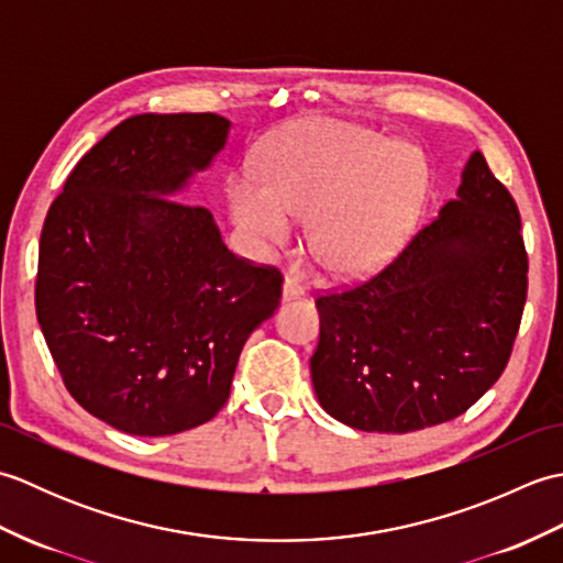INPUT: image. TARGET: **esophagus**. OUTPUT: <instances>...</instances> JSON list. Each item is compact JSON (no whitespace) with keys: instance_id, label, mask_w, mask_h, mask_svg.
<instances>
[{"instance_id":"esophagus-1","label":"esophagus","mask_w":563,"mask_h":563,"mask_svg":"<svg viewBox=\"0 0 563 563\" xmlns=\"http://www.w3.org/2000/svg\"><path fill=\"white\" fill-rule=\"evenodd\" d=\"M302 292H305V290L300 288V285H297V280H292V278H285L283 288H280V300H283V302L297 300V297H300Z\"/></svg>"}]
</instances>
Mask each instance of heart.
<instances>
[{"label":"heart","instance_id":"heart-1","mask_svg":"<svg viewBox=\"0 0 563 563\" xmlns=\"http://www.w3.org/2000/svg\"><path fill=\"white\" fill-rule=\"evenodd\" d=\"M428 194L423 154L363 128L307 123L261 162V184L232 178L230 214L254 256L288 244L307 218V244L336 278H367L397 256Z\"/></svg>","mask_w":563,"mask_h":563}]
</instances>
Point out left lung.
Wrapping results in <instances>:
<instances>
[{
  "label": "left lung",
  "instance_id": "obj_1",
  "mask_svg": "<svg viewBox=\"0 0 563 563\" xmlns=\"http://www.w3.org/2000/svg\"><path fill=\"white\" fill-rule=\"evenodd\" d=\"M525 295L518 206L474 152L457 196L397 261L317 300L309 369L321 409L365 433L452 421L504 373Z\"/></svg>",
  "mask_w": 563,
  "mask_h": 563
}]
</instances>
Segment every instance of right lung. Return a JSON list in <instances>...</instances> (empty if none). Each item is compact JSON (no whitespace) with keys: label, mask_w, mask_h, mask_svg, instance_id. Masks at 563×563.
I'll use <instances>...</instances> for the list:
<instances>
[{"label":"right lung","mask_w":563,"mask_h":563,"mask_svg":"<svg viewBox=\"0 0 563 563\" xmlns=\"http://www.w3.org/2000/svg\"><path fill=\"white\" fill-rule=\"evenodd\" d=\"M230 130L214 113L128 118L47 210L41 331L75 401L123 433L210 421L246 339L278 309L280 275L230 254L212 214L181 202Z\"/></svg>","instance_id":"obj_1"}]
</instances>
